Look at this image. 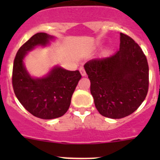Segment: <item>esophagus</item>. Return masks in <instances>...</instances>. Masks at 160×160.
Returning a JSON list of instances; mask_svg holds the SVG:
<instances>
[{
    "instance_id": "34e87169",
    "label": "esophagus",
    "mask_w": 160,
    "mask_h": 160,
    "mask_svg": "<svg viewBox=\"0 0 160 160\" xmlns=\"http://www.w3.org/2000/svg\"><path fill=\"white\" fill-rule=\"evenodd\" d=\"M80 70V73H81L82 76H86L87 73H86V71H85V70L83 69V68H80V70Z\"/></svg>"
}]
</instances>
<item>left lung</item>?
Wrapping results in <instances>:
<instances>
[{
  "label": "left lung",
  "instance_id": "obj_1",
  "mask_svg": "<svg viewBox=\"0 0 160 160\" xmlns=\"http://www.w3.org/2000/svg\"><path fill=\"white\" fill-rule=\"evenodd\" d=\"M98 111L110 118L135 112L144 101L149 86L147 58L138 44L120 32L119 50L109 58L84 65Z\"/></svg>",
  "mask_w": 160,
  "mask_h": 160
}]
</instances>
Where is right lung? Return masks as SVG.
Segmentation results:
<instances>
[{"instance_id":"obj_1","label":"right lung","mask_w":160,"mask_h":160,"mask_svg":"<svg viewBox=\"0 0 160 160\" xmlns=\"http://www.w3.org/2000/svg\"><path fill=\"white\" fill-rule=\"evenodd\" d=\"M54 39L46 32H38L18 49L14 59L12 82L15 95L30 114L42 119L62 116L70 107L73 93L82 75L54 66L47 75L32 78L27 71L24 58L36 46H46Z\"/></svg>"}]
</instances>
